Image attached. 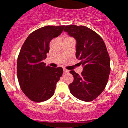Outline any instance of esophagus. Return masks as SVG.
I'll return each instance as SVG.
<instances>
[{
  "label": "esophagus",
  "mask_w": 128,
  "mask_h": 128,
  "mask_svg": "<svg viewBox=\"0 0 128 128\" xmlns=\"http://www.w3.org/2000/svg\"><path fill=\"white\" fill-rule=\"evenodd\" d=\"M64 72H70V71H69V70H66V69H64Z\"/></svg>",
  "instance_id": "obj_1"
}]
</instances>
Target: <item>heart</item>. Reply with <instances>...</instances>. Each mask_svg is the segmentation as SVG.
Instances as JSON below:
<instances>
[{"label":"heart","mask_w":128,"mask_h":128,"mask_svg":"<svg viewBox=\"0 0 128 128\" xmlns=\"http://www.w3.org/2000/svg\"><path fill=\"white\" fill-rule=\"evenodd\" d=\"M67 38H70V37H67Z\"/></svg>","instance_id":"b5f03b06"}]
</instances>
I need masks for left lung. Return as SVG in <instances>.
Masks as SVG:
<instances>
[{"label": "left lung", "instance_id": "obj_1", "mask_svg": "<svg viewBox=\"0 0 128 128\" xmlns=\"http://www.w3.org/2000/svg\"><path fill=\"white\" fill-rule=\"evenodd\" d=\"M64 31L76 39V57L83 67L80 75L70 71L74 77L69 85L70 92L84 102L92 101L105 89L110 71L106 44L99 34L86 26L68 25Z\"/></svg>", "mask_w": 128, "mask_h": 128}]
</instances>
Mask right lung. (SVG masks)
<instances>
[{"instance_id": "1", "label": "right lung", "mask_w": 128, "mask_h": 128, "mask_svg": "<svg viewBox=\"0 0 128 128\" xmlns=\"http://www.w3.org/2000/svg\"><path fill=\"white\" fill-rule=\"evenodd\" d=\"M65 26H45L29 34L21 48L17 75L21 90L33 102H44L54 94L62 68L46 66L44 60L49 52V43L60 35Z\"/></svg>"}]
</instances>
